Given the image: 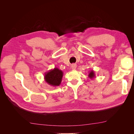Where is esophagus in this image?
Segmentation results:
<instances>
[{
	"instance_id": "34e87169",
	"label": "esophagus",
	"mask_w": 134,
	"mask_h": 134,
	"mask_svg": "<svg viewBox=\"0 0 134 134\" xmlns=\"http://www.w3.org/2000/svg\"><path fill=\"white\" fill-rule=\"evenodd\" d=\"M71 69L75 70L76 68V65L75 64H72L71 65Z\"/></svg>"
}]
</instances>
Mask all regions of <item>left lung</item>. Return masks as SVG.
Segmentation results:
<instances>
[{
    "instance_id": "8db88e82",
    "label": "left lung",
    "mask_w": 134,
    "mask_h": 134,
    "mask_svg": "<svg viewBox=\"0 0 134 134\" xmlns=\"http://www.w3.org/2000/svg\"><path fill=\"white\" fill-rule=\"evenodd\" d=\"M88 77L91 79H93V78H96V75H95V72L94 71V70H91L90 73L88 74Z\"/></svg>"
}]
</instances>
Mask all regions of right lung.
Listing matches in <instances>:
<instances>
[{"instance_id": "obj_1", "label": "right lung", "mask_w": 134, "mask_h": 134, "mask_svg": "<svg viewBox=\"0 0 134 134\" xmlns=\"http://www.w3.org/2000/svg\"><path fill=\"white\" fill-rule=\"evenodd\" d=\"M63 76V72L58 68L50 70L44 73V81L50 86H59L61 84Z\"/></svg>"}]
</instances>
